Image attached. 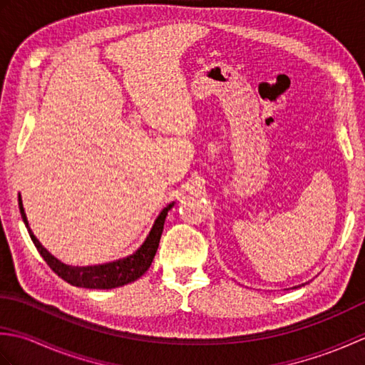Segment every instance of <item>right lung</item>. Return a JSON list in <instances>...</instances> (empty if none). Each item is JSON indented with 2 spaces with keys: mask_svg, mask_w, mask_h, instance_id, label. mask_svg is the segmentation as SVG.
I'll list each match as a JSON object with an SVG mask.
<instances>
[{
  "mask_svg": "<svg viewBox=\"0 0 365 365\" xmlns=\"http://www.w3.org/2000/svg\"><path fill=\"white\" fill-rule=\"evenodd\" d=\"M19 207H20L23 222H25L31 240H33L37 251L41 252L43 260L48 263V267L54 271V273H56L59 277H63L66 282L72 284L75 287L108 290V289H115V287H122L136 281V279L141 277L145 271L150 268L155 254H157V250H158L168 212L174 207V202L169 204L166 208H163V212L158 215V218L155 220V224L152 226L149 235H147L145 242L135 254L128 255L125 259L105 263V265H91V267L66 265V263L54 257L51 252L46 251V247L42 246V243L38 242L36 235L33 234V230L29 227L21 199H19Z\"/></svg>",
  "mask_w": 365,
  "mask_h": 365,
  "instance_id": "add662e5",
  "label": "right lung"
}]
</instances>
